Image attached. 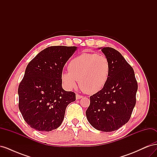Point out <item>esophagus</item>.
<instances>
[{
  "label": "esophagus",
  "instance_id": "34e87169",
  "mask_svg": "<svg viewBox=\"0 0 157 157\" xmlns=\"http://www.w3.org/2000/svg\"><path fill=\"white\" fill-rule=\"evenodd\" d=\"M82 97H83V96H80V95H79V94H77V95H76V99H81Z\"/></svg>",
  "mask_w": 157,
  "mask_h": 157
}]
</instances>
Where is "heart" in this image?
Wrapping results in <instances>:
<instances>
[{
  "label": "heart",
  "instance_id": "obj_1",
  "mask_svg": "<svg viewBox=\"0 0 157 157\" xmlns=\"http://www.w3.org/2000/svg\"><path fill=\"white\" fill-rule=\"evenodd\" d=\"M68 71L61 76L66 86L75 88L78 80L82 91L93 94L105 86L110 75L111 64L105 56L84 53L70 61Z\"/></svg>",
  "mask_w": 157,
  "mask_h": 157
}]
</instances>
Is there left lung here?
Returning a JSON list of instances; mask_svg holds the SVG:
<instances>
[{
  "mask_svg": "<svg viewBox=\"0 0 157 157\" xmlns=\"http://www.w3.org/2000/svg\"><path fill=\"white\" fill-rule=\"evenodd\" d=\"M99 48L109 60L110 75L105 86L90 97L86 115L96 130L113 132L130 120L136 105L137 83L134 69L119 52L110 47Z\"/></svg>",
  "mask_w": 157,
  "mask_h": 157,
  "instance_id": "left-lung-1",
  "label": "left lung"
}]
</instances>
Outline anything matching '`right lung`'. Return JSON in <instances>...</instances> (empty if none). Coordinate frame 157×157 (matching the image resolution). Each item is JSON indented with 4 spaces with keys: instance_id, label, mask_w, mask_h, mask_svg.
Returning <instances> with one entry per match:
<instances>
[{
    "instance_id": "obj_1",
    "label": "right lung",
    "mask_w": 157,
    "mask_h": 157,
    "mask_svg": "<svg viewBox=\"0 0 157 157\" xmlns=\"http://www.w3.org/2000/svg\"><path fill=\"white\" fill-rule=\"evenodd\" d=\"M77 46H53L39 52L28 63L19 85V109L31 128L50 132L62 123L65 109L75 101L73 92L62 88V71Z\"/></svg>"
}]
</instances>
